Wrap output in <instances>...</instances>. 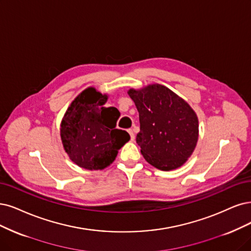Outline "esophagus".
<instances>
[{"mask_svg": "<svg viewBox=\"0 0 251 251\" xmlns=\"http://www.w3.org/2000/svg\"><path fill=\"white\" fill-rule=\"evenodd\" d=\"M127 131H128V133H129V134H130V138H131V141H133L135 136H134V133H133V130H132V129H128Z\"/></svg>", "mask_w": 251, "mask_h": 251, "instance_id": "obj_1", "label": "esophagus"}]
</instances>
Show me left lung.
Here are the masks:
<instances>
[{"label": "left lung", "mask_w": 251, "mask_h": 251, "mask_svg": "<svg viewBox=\"0 0 251 251\" xmlns=\"http://www.w3.org/2000/svg\"><path fill=\"white\" fill-rule=\"evenodd\" d=\"M140 116L136 143L144 158L161 171L178 169L197 146L199 120L193 109L174 92L161 85L140 91L130 89Z\"/></svg>", "instance_id": "8db88e82"}]
</instances>
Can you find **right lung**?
<instances>
[{"instance_id": "add662e5", "label": "right lung", "mask_w": 251, "mask_h": 251, "mask_svg": "<svg viewBox=\"0 0 251 251\" xmlns=\"http://www.w3.org/2000/svg\"><path fill=\"white\" fill-rule=\"evenodd\" d=\"M107 100L88 88L72 101L61 124V138L70 159L86 170H103L130 136L116 129L119 110L103 107Z\"/></svg>"}]
</instances>
